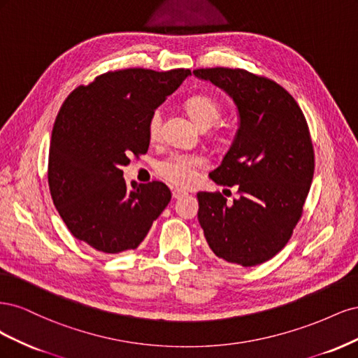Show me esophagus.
Returning <instances> with one entry per match:
<instances>
[{
	"instance_id": "34e87169",
	"label": "esophagus",
	"mask_w": 358,
	"mask_h": 358,
	"mask_svg": "<svg viewBox=\"0 0 358 358\" xmlns=\"http://www.w3.org/2000/svg\"><path fill=\"white\" fill-rule=\"evenodd\" d=\"M187 191H183V189H173L171 191V196H173V199H182V197H185L187 196Z\"/></svg>"
}]
</instances>
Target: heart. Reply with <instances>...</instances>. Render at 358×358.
<instances>
[{
    "mask_svg": "<svg viewBox=\"0 0 358 358\" xmlns=\"http://www.w3.org/2000/svg\"><path fill=\"white\" fill-rule=\"evenodd\" d=\"M185 110L191 121L201 131H206L220 121L222 107L209 95H196L185 103ZM161 131V112H155L149 121V136L158 138ZM203 166V158L199 155H170L159 162V175L173 185L187 187L196 178V171Z\"/></svg>",
    "mask_w": 358,
    "mask_h": 358,
    "instance_id": "b5f03b06",
    "label": "heart"
}]
</instances>
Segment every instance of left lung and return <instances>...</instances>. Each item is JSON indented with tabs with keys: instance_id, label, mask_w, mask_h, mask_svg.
<instances>
[{
	"instance_id": "obj_1",
	"label": "left lung",
	"mask_w": 358,
	"mask_h": 358,
	"mask_svg": "<svg viewBox=\"0 0 358 358\" xmlns=\"http://www.w3.org/2000/svg\"><path fill=\"white\" fill-rule=\"evenodd\" d=\"M230 96L237 131L221 164L209 173L239 199L199 192V222L216 257L251 267L282 249L299 222L313 178V148L306 119L278 83L241 69L194 70Z\"/></svg>"
}]
</instances>
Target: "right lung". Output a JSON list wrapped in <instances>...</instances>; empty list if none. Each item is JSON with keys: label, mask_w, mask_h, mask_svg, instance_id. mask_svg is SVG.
Masks as SVG:
<instances>
[{"label": "right lung", "mask_w": 358, "mask_h": 358, "mask_svg": "<svg viewBox=\"0 0 358 358\" xmlns=\"http://www.w3.org/2000/svg\"><path fill=\"white\" fill-rule=\"evenodd\" d=\"M189 70L101 74L64 101L49 149L50 196L70 233L106 254L136 249L171 199L162 182L127 185L122 166L146 154L149 121Z\"/></svg>", "instance_id": "obj_1"}]
</instances>
